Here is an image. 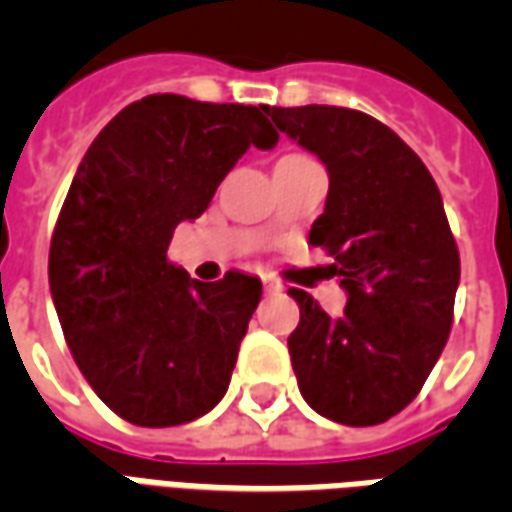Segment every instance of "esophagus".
<instances>
[{"label":"esophagus","instance_id":"1","mask_svg":"<svg viewBox=\"0 0 512 512\" xmlns=\"http://www.w3.org/2000/svg\"><path fill=\"white\" fill-rule=\"evenodd\" d=\"M263 290H266V293H279V285L274 282V279L263 277Z\"/></svg>","mask_w":512,"mask_h":512}]
</instances>
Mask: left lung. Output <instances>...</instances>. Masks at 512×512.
<instances>
[{
  "mask_svg": "<svg viewBox=\"0 0 512 512\" xmlns=\"http://www.w3.org/2000/svg\"><path fill=\"white\" fill-rule=\"evenodd\" d=\"M274 126L321 158L326 208L310 244L345 290L332 318L290 288L299 326L288 337L301 397L340 425H378L417 397L452 326L461 257L439 186L400 136L343 106H266Z\"/></svg>",
  "mask_w": 512,
  "mask_h": 512,
  "instance_id": "8db88e82",
  "label": "left lung"
}]
</instances>
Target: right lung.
<instances>
[{"label": "right lung", "mask_w": 512, "mask_h": 512, "mask_svg": "<svg viewBox=\"0 0 512 512\" xmlns=\"http://www.w3.org/2000/svg\"><path fill=\"white\" fill-rule=\"evenodd\" d=\"M277 139L266 106L147 95L84 153L51 235V299L82 376L131 425H183L227 392L263 285L191 279L167 249L235 161Z\"/></svg>", "instance_id": "1"}]
</instances>
